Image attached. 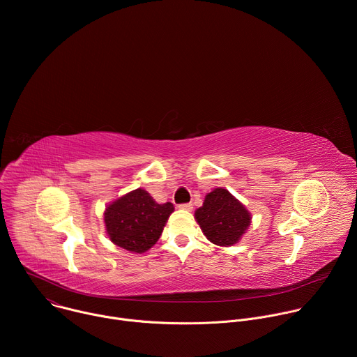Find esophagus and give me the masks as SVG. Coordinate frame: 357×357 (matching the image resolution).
<instances>
[{
    "label": "esophagus",
    "mask_w": 357,
    "mask_h": 357,
    "mask_svg": "<svg viewBox=\"0 0 357 357\" xmlns=\"http://www.w3.org/2000/svg\"><path fill=\"white\" fill-rule=\"evenodd\" d=\"M179 209H182V211H192V205H190V203H181V205L178 206Z\"/></svg>",
    "instance_id": "esophagus-1"
}]
</instances>
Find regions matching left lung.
I'll return each instance as SVG.
<instances>
[{"instance_id":"1","label":"left lung","mask_w":357,"mask_h":357,"mask_svg":"<svg viewBox=\"0 0 357 357\" xmlns=\"http://www.w3.org/2000/svg\"><path fill=\"white\" fill-rule=\"evenodd\" d=\"M195 218L205 236L218 245L236 244L250 226V213L229 190L218 188L208 193Z\"/></svg>"}]
</instances>
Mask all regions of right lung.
<instances>
[{
    "mask_svg": "<svg viewBox=\"0 0 357 357\" xmlns=\"http://www.w3.org/2000/svg\"><path fill=\"white\" fill-rule=\"evenodd\" d=\"M172 212V203L160 205L139 188L112 203L105 212V223L114 244L144 252L158 241Z\"/></svg>",
    "mask_w": 357,
    "mask_h": 357,
    "instance_id": "1",
    "label": "right lung"
}]
</instances>
